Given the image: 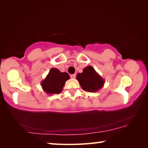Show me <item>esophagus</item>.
<instances>
[{"label":"esophagus","mask_w":148,"mask_h":148,"mask_svg":"<svg viewBox=\"0 0 148 148\" xmlns=\"http://www.w3.org/2000/svg\"><path fill=\"white\" fill-rule=\"evenodd\" d=\"M76 74H71V78H75V77H76Z\"/></svg>","instance_id":"esophagus-1"}]
</instances>
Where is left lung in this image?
I'll return each mask as SVG.
<instances>
[{
    "label": "left lung",
    "mask_w": 148,
    "mask_h": 148,
    "mask_svg": "<svg viewBox=\"0 0 148 148\" xmlns=\"http://www.w3.org/2000/svg\"><path fill=\"white\" fill-rule=\"evenodd\" d=\"M77 79L82 88L88 92H96L104 85V79L95 72L92 66H89L84 69L82 73H78Z\"/></svg>",
    "instance_id": "1"
}]
</instances>
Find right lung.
Returning <instances> with one entry per match:
<instances>
[{
	"instance_id": "1",
	"label": "right lung",
	"mask_w": 148,
	"mask_h": 148,
	"mask_svg": "<svg viewBox=\"0 0 148 148\" xmlns=\"http://www.w3.org/2000/svg\"><path fill=\"white\" fill-rule=\"evenodd\" d=\"M70 78L66 72H61L58 69H51L43 82L42 86L44 91L49 94H59L61 92L65 82Z\"/></svg>"
}]
</instances>
